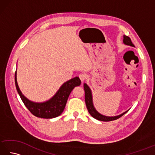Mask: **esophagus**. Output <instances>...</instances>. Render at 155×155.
I'll return each mask as SVG.
<instances>
[{
	"label": "esophagus",
	"instance_id": "obj_1",
	"mask_svg": "<svg viewBox=\"0 0 155 155\" xmlns=\"http://www.w3.org/2000/svg\"><path fill=\"white\" fill-rule=\"evenodd\" d=\"M78 77H79L80 79L81 80V81H82V82L84 81L87 78V75L85 74H83V73H81V74H79V76H78Z\"/></svg>",
	"mask_w": 155,
	"mask_h": 155
}]
</instances>
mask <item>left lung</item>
<instances>
[{"mask_svg": "<svg viewBox=\"0 0 155 155\" xmlns=\"http://www.w3.org/2000/svg\"><path fill=\"white\" fill-rule=\"evenodd\" d=\"M123 42L124 44L127 45H129V46H131V47H134V45L133 44L130 38L126 35L123 36ZM84 93H85V103H86V106H87L88 113H90V114L92 117L94 118H96V119L98 120L106 121V122L111 121V120L118 119V118H119L125 113H127L128 110L125 111L124 113H122L120 115H118V116H115V117H107L100 114L94 107V105L93 103V97H92L91 90L89 88V87H88L86 83L84 84Z\"/></svg>", "mask_w": 155, "mask_h": 155, "instance_id": "8db88e82", "label": "left lung"}]
</instances>
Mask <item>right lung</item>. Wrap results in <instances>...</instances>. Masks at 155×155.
Instances as JSON below:
<instances>
[{
	"instance_id": "add662e5",
	"label": "right lung",
	"mask_w": 155,
	"mask_h": 155,
	"mask_svg": "<svg viewBox=\"0 0 155 155\" xmlns=\"http://www.w3.org/2000/svg\"><path fill=\"white\" fill-rule=\"evenodd\" d=\"M15 85L23 103L35 117L42 118H52L58 117L63 112L68 98L72 89L81 83L80 78L74 77L62 85L53 97L44 103H35L26 98L21 93L16 81V71L15 75Z\"/></svg>"
}]
</instances>
